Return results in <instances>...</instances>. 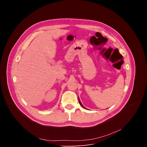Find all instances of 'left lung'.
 <instances>
[{
	"label": "left lung",
	"instance_id": "1",
	"mask_svg": "<svg viewBox=\"0 0 147 147\" xmlns=\"http://www.w3.org/2000/svg\"><path fill=\"white\" fill-rule=\"evenodd\" d=\"M78 101H79V103L81 105V106L82 107V108H84V109H87L86 108H85L84 107L83 105H82V104L81 103V101H80V99H79V98H78Z\"/></svg>",
	"mask_w": 147,
	"mask_h": 147
}]
</instances>
